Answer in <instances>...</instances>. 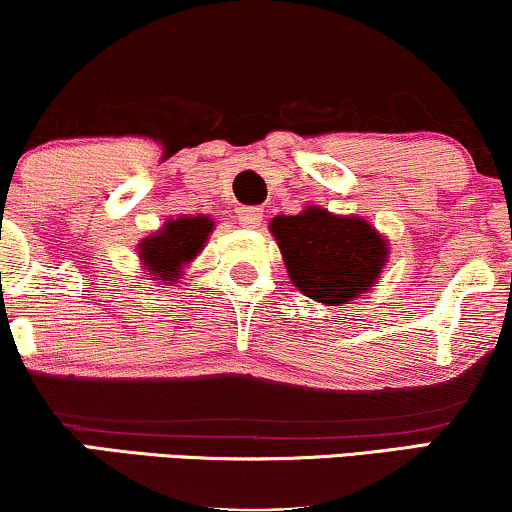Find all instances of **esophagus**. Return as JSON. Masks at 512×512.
<instances>
[{"instance_id":"esophagus-1","label":"esophagus","mask_w":512,"mask_h":512,"mask_svg":"<svg viewBox=\"0 0 512 512\" xmlns=\"http://www.w3.org/2000/svg\"><path fill=\"white\" fill-rule=\"evenodd\" d=\"M238 221L243 226H248V229H257L262 221V209L260 207H240Z\"/></svg>"}]
</instances>
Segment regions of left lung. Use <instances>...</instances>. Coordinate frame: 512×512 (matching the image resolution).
<instances>
[{
    "label": "left lung",
    "mask_w": 512,
    "mask_h": 512,
    "mask_svg": "<svg viewBox=\"0 0 512 512\" xmlns=\"http://www.w3.org/2000/svg\"><path fill=\"white\" fill-rule=\"evenodd\" d=\"M291 281L307 298L343 305L369 291L379 279L389 248L365 219L336 217L310 207L298 217H276L272 224Z\"/></svg>",
    "instance_id": "8db88e82"
}]
</instances>
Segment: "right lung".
<instances>
[{
	"mask_svg": "<svg viewBox=\"0 0 512 512\" xmlns=\"http://www.w3.org/2000/svg\"><path fill=\"white\" fill-rule=\"evenodd\" d=\"M214 221L209 217H181L166 221L164 231L145 238L140 243V257L152 276H159L164 283L176 281L181 276L183 264H188L202 250Z\"/></svg>",
	"mask_w": 512,
	"mask_h": 512,
	"instance_id": "1",
	"label": "right lung"
}]
</instances>
